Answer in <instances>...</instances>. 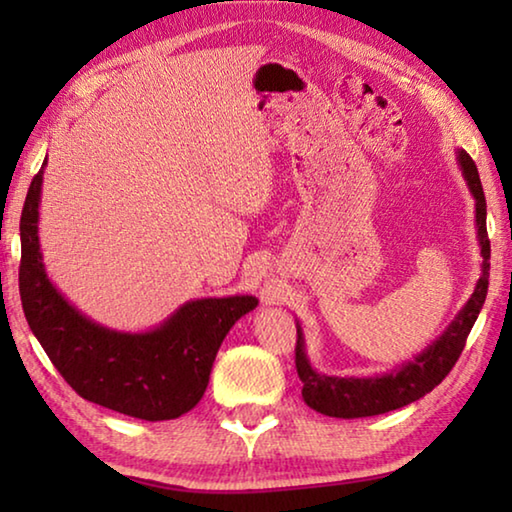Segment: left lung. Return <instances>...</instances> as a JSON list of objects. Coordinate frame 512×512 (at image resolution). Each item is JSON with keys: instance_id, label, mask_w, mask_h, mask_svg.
Instances as JSON below:
<instances>
[{"instance_id": "1", "label": "left lung", "mask_w": 512, "mask_h": 512, "mask_svg": "<svg viewBox=\"0 0 512 512\" xmlns=\"http://www.w3.org/2000/svg\"><path fill=\"white\" fill-rule=\"evenodd\" d=\"M456 162L474 198L476 241H479L483 257L481 275L476 280L472 296L467 298L452 323L445 327V332L436 341H431V345H427L420 354H415L411 361H404L400 368L370 377H336L318 372L311 366L307 354L305 332H302L300 323H296V368L302 381V400H305L309 409L329 415V418H368V415H381L402 409V406L431 393L447 377V372L454 368L458 357H461L467 334H470L476 318H479L485 293H488L490 241L488 230H485V196L476 164L463 149L456 151Z\"/></svg>"}]
</instances>
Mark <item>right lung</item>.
I'll return each mask as SVG.
<instances>
[{"label":"right lung","instance_id":"obj_1","mask_svg":"<svg viewBox=\"0 0 512 512\" xmlns=\"http://www.w3.org/2000/svg\"><path fill=\"white\" fill-rule=\"evenodd\" d=\"M45 164L31 180L20 219V298L33 336L83 400L149 422L180 418L201 402L225 334L259 300H189L144 332H121L85 316L54 287L42 262L38 221Z\"/></svg>","mask_w":512,"mask_h":512}]
</instances>
